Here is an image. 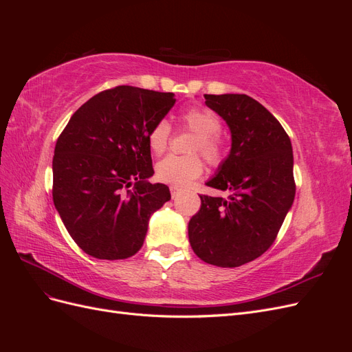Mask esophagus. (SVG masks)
Here are the masks:
<instances>
[{
  "instance_id": "esophagus-1",
  "label": "esophagus",
  "mask_w": 352,
  "mask_h": 352,
  "mask_svg": "<svg viewBox=\"0 0 352 352\" xmlns=\"http://www.w3.org/2000/svg\"><path fill=\"white\" fill-rule=\"evenodd\" d=\"M177 192H179V188L177 186H170V194H172L173 198L177 195Z\"/></svg>"
}]
</instances>
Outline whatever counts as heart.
<instances>
[{"label":"heart","mask_w":352,"mask_h":352,"mask_svg":"<svg viewBox=\"0 0 352 352\" xmlns=\"http://www.w3.org/2000/svg\"><path fill=\"white\" fill-rule=\"evenodd\" d=\"M179 119L188 131L197 135L192 153H201L212 166L220 164L225 158V146L217 135L221 127L219 117L210 110L192 107L180 113ZM168 140L170 124L166 120H158L148 132V146L157 155L166 151ZM202 172H204V163L198 155H168L155 167L157 179L173 186H185L199 177Z\"/></svg>","instance_id":"heart-1"}]
</instances>
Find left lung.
Listing matches in <instances>:
<instances>
[{"mask_svg": "<svg viewBox=\"0 0 352 352\" xmlns=\"http://www.w3.org/2000/svg\"><path fill=\"white\" fill-rule=\"evenodd\" d=\"M206 104L225 120L230 154L207 186L229 197L199 195L189 220L190 247L217 267H239L258 258L278 236L295 198L291 140L278 119L245 94H206Z\"/></svg>", "mask_w": 352, "mask_h": 352, "instance_id": "8db88e82", "label": "left lung"}]
</instances>
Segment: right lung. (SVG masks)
<instances>
[{"label":"right lung","mask_w":352,"mask_h":352,"mask_svg":"<svg viewBox=\"0 0 352 352\" xmlns=\"http://www.w3.org/2000/svg\"><path fill=\"white\" fill-rule=\"evenodd\" d=\"M175 102L173 92L122 85L94 95L58 136L52 199L70 236L91 257H132L151 214L170 199L168 186L146 182L154 175L148 132Z\"/></svg>","instance_id":"obj_1"}]
</instances>
